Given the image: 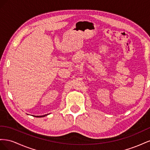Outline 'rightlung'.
<instances>
[{"label":"right lung","mask_w":150,"mask_h":150,"mask_svg":"<svg viewBox=\"0 0 150 150\" xmlns=\"http://www.w3.org/2000/svg\"><path fill=\"white\" fill-rule=\"evenodd\" d=\"M47 115H43V116H37L36 117H44V116H46Z\"/></svg>","instance_id":"add662e5"}]
</instances>
